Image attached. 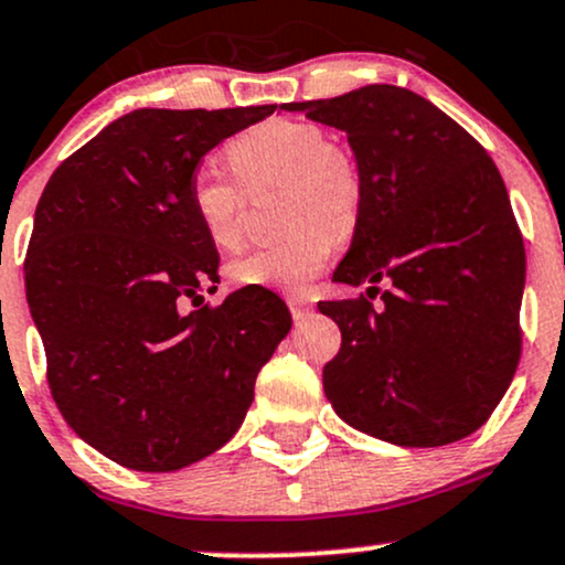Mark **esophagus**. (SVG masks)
<instances>
[{"label": "esophagus", "mask_w": 565, "mask_h": 565, "mask_svg": "<svg viewBox=\"0 0 565 565\" xmlns=\"http://www.w3.org/2000/svg\"><path fill=\"white\" fill-rule=\"evenodd\" d=\"M288 307H290V315H294L296 323H305L309 315H312V307H309V301L296 299V296H294V299H288Z\"/></svg>", "instance_id": "34e87169"}]
</instances>
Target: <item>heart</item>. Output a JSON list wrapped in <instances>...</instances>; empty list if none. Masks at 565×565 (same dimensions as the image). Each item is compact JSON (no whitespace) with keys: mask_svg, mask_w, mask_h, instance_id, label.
Listing matches in <instances>:
<instances>
[{"mask_svg":"<svg viewBox=\"0 0 565 565\" xmlns=\"http://www.w3.org/2000/svg\"><path fill=\"white\" fill-rule=\"evenodd\" d=\"M236 178L247 188L285 185L282 226L275 245L258 247L228 266L239 288L301 290L323 269L337 234L355 228L363 204V178L355 159L333 148L331 137L309 120L275 118L242 131L228 145ZM188 207L217 250H236L242 242L239 185L217 169L202 167L188 183Z\"/></svg>","mask_w":565,"mask_h":565,"instance_id":"b5f03b06","label":"heart"}]
</instances>
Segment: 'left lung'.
Wrapping results in <instances>:
<instances>
[{
	"label": "left lung",
	"mask_w": 565,
	"mask_h": 565,
	"mask_svg": "<svg viewBox=\"0 0 565 565\" xmlns=\"http://www.w3.org/2000/svg\"><path fill=\"white\" fill-rule=\"evenodd\" d=\"M288 113L348 135L363 204L333 282H385L382 307L320 301L342 348L323 391L348 426L398 447L475 434L520 361L525 247L482 145L415 90L363 86Z\"/></svg>",
	"instance_id": "8db88e82"
}]
</instances>
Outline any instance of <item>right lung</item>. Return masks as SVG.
<instances>
[{
	"mask_svg": "<svg viewBox=\"0 0 565 565\" xmlns=\"http://www.w3.org/2000/svg\"><path fill=\"white\" fill-rule=\"evenodd\" d=\"M275 110L120 115L42 191L23 271L47 385L70 428L126 469L178 471L221 450L288 337V307L266 288L179 312L217 277L188 183L215 145Z\"/></svg>",
	"mask_w": 565,
	"mask_h": 565,
	"instance_id": "right-lung-1",
	"label": "right lung"
}]
</instances>
